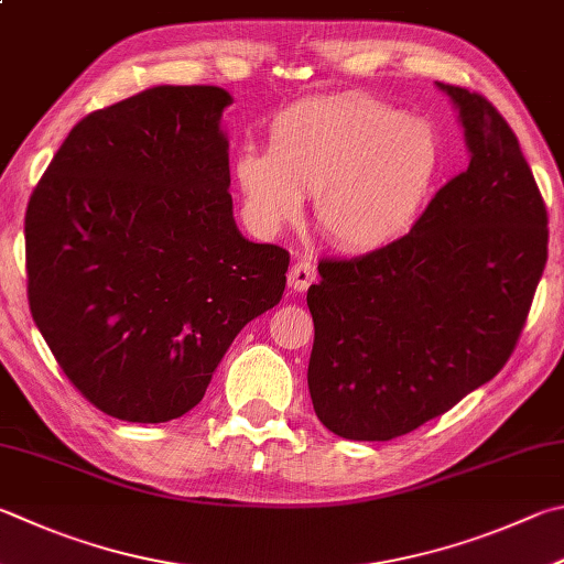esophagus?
I'll use <instances>...</instances> for the list:
<instances>
[{
	"label": "esophagus",
	"instance_id": "34e87169",
	"mask_svg": "<svg viewBox=\"0 0 564 564\" xmlns=\"http://www.w3.org/2000/svg\"><path fill=\"white\" fill-rule=\"evenodd\" d=\"M317 273H315V265L311 261H299L291 265L289 271V285L293 291H305L311 283H315Z\"/></svg>",
	"mask_w": 564,
	"mask_h": 564
}]
</instances>
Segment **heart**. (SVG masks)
<instances>
[{"label":"heart","mask_w":564,"mask_h":564,"mask_svg":"<svg viewBox=\"0 0 564 564\" xmlns=\"http://www.w3.org/2000/svg\"><path fill=\"white\" fill-rule=\"evenodd\" d=\"M442 165L436 130L362 94L308 98L275 116L269 150L234 162L256 229L301 221L315 197L317 227L347 251H380L414 227Z\"/></svg>","instance_id":"1"}]
</instances>
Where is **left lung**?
<instances>
[{"mask_svg": "<svg viewBox=\"0 0 564 564\" xmlns=\"http://www.w3.org/2000/svg\"><path fill=\"white\" fill-rule=\"evenodd\" d=\"M468 167L389 247L317 263L313 409L333 434L389 442L503 370L547 261V212L518 138L484 96L436 84Z\"/></svg>", "mask_w": 564, "mask_h": 564, "instance_id": "obj_1", "label": "left lung"}]
</instances>
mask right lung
Listing matches in <instances>:
<instances>
[{"instance_id": "add662e5", "label": "right lung", "mask_w": 564, "mask_h": 564, "mask_svg": "<svg viewBox=\"0 0 564 564\" xmlns=\"http://www.w3.org/2000/svg\"><path fill=\"white\" fill-rule=\"evenodd\" d=\"M217 86H152L68 132L29 199V308L61 370L122 422L202 402L285 289L291 256L234 221Z\"/></svg>"}]
</instances>
